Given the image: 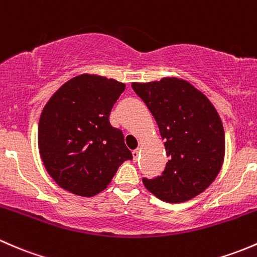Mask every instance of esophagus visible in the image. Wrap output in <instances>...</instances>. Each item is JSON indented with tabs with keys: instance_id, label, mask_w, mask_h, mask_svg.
<instances>
[{
	"instance_id": "esophagus-1",
	"label": "esophagus",
	"mask_w": 257,
	"mask_h": 257,
	"mask_svg": "<svg viewBox=\"0 0 257 257\" xmlns=\"http://www.w3.org/2000/svg\"><path fill=\"white\" fill-rule=\"evenodd\" d=\"M139 156H140V151L139 150L132 151V157H134V162H136V161L139 160Z\"/></svg>"
}]
</instances>
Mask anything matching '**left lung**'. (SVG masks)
<instances>
[{
    "label": "left lung",
    "mask_w": 257,
    "mask_h": 257,
    "mask_svg": "<svg viewBox=\"0 0 257 257\" xmlns=\"http://www.w3.org/2000/svg\"><path fill=\"white\" fill-rule=\"evenodd\" d=\"M165 140L168 162L156 178H142L158 199L181 203L204 192L220 172L225 152L223 123L209 99L177 78L132 83Z\"/></svg>",
    "instance_id": "left-lung-1"
}]
</instances>
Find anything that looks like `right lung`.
Returning a JSON list of instances; mask_svg holds the SVG:
<instances>
[{
    "mask_svg": "<svg viewBox=\"0 0 257 257\" xmlns=\"http://www.w3.org/2000/svg\"><path fill=\"white\" fill-rule=\"evenodd\" d=\"M126 85L81 74L60 86L42 111L38 147L47 172L63 189L92 197L132 160L123 135L111 126V109Z\"/></svg>",
    "mask_w": 257,
    "mask_h": 257,
    "instance_id": "add662e5",
    "label": "right lung"
}]
</instances>
